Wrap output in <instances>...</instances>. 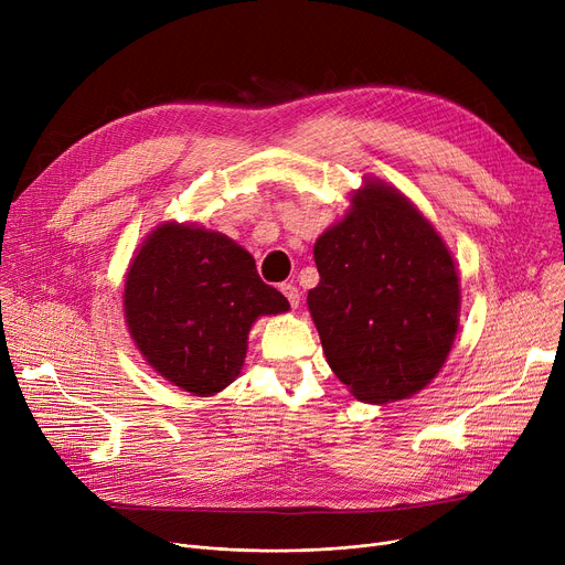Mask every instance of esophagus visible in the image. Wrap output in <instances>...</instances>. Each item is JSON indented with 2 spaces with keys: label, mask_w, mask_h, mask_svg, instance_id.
Here are the masks:
<instances>
[{
  "label": "esophagus",
  "mask_w": 565,
  "mask_h": 565,
  "mask_svg": "<svg viewBox=\"0 0 565 565\" xmlns=\"http://www.w3.org/2000/svg\"><path fill=\"white\" fill-rule=\"evenodd\" d=\"M279 290L284 292V298L288 300L290 309H298V305H300V290H298V286H292V284H281V288H279Z\"/></svg>",
  "instance_id": "34e87169"
}]
</instances>
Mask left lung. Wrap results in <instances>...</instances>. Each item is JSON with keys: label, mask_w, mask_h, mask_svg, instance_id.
Listing matches in <instances>:
<instances>
[{"label": "left lung", "mask_w": 565, "mask_h": 565, "mask_svg": "<svg viewBox=\"0 0 565 565\" xmlns=\"http://www.w3.org/2000/svg\"><path fill=\"white\" fill-rule=\"evenodd\" d=\"M309 311L328 364L366 403H392L437 375L458 330L456 265L396 190L366 183L313 247Z\"/></svg>", "instance_id": "1"}]
</instances>
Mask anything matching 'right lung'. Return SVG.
<instances>
[{
  "label": "right lung",
  "instance_id": "right-lung-1",
  "mask_svg": "<svg viewBox=\"0 0 565 565\" xmlns=\"http://www.w3.org/2000/svg\"><path fill=\"white\" fill-rule=\"evenodd\" d=\"M124 300L146 362L194 396L228 387L245 362L252 322L288 309L249 252L222 233L173 222L141 245Z\"/></svg>",
  "mask_w": 565,
  "mask_h": 565
}]
</instances>
